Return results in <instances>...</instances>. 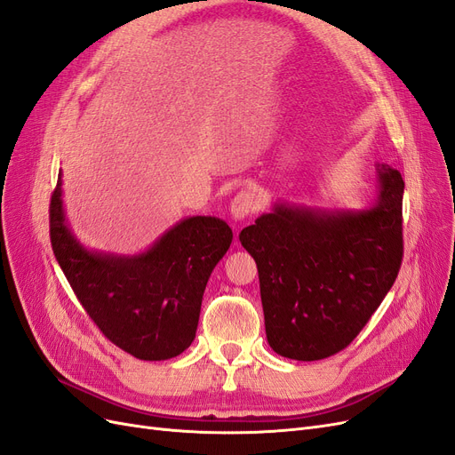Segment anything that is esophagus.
<instances>
[{"instance_id":"1","label":"esophagus","mask_w":455,"mask_h":455,"mask_svg":"<svg viewBox=\"0 0 455 455\" xmlns=\"http://www.w3.org/2000/svg\"><path fill=\"white\" fill-rule=\"evenodd\" d=\"M260 208L259 196L249 188H242L240 193L232 198L230 202V215L236 219V221H243L245 217L253 215Z\"/></svg>"}]
</instances>
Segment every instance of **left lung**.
Returning <instances> with one entry per match:
<instances>
[{
    "instance_id": "8db88e82",
    "label": "left lung",
    "mask_w": 455,
    "mask_h": 455,
    "mask_svg": "<svg viewBox=\"0 0 455 455\" xmlns=\"http://www.w3.org/2000/svg\"><path fill=\"white\" fill-rule=\"evenodd\" d=\"M378 198L364 210L275 202L240 232L257 262L270 347L295 361L351 344L378 310L403 262L399 170L376 164Z\"/></svg>"
}]
</instances>
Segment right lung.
I'll return each mask as SVG.
<instances>
[{
    "instance_id": "add662e5",
    "label": "right lung",
    "mask_w": 455,
    "mask_h": 455,
    "mask_svg": "<svg viewBox=\"0 0 455 455\" xmlns=\"http://www.w3.org/2000/svg\"><path fill=\"white\" fill-rule=\"evenodd\" d=\"M230 242L223 219L196 215L173 225L143 253L91 251L68 225L58 173L51 198L54 257L98 329L138 359H172L193 344L204 291Z\"/></svg>"
}]
</instances>
